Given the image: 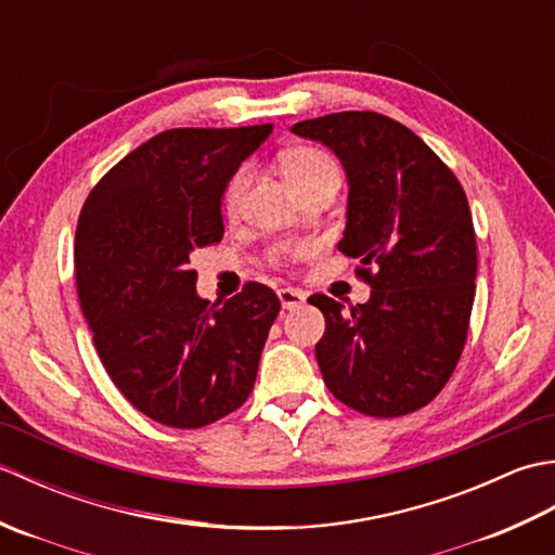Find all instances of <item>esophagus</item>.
Here are the masks:
<instances>
[{"label": "esophagus", "instance_id": "34e87169", "mask_svg": "<svg viewBox=\"0 0 555 555\" xmlns=\"http://www.w3.org/2000/svg\"><path fill=\"white\" fill-rule=\"evenodd\" d=\"M305 298H308V296H305V293L298 291V288H281L279 291V302H281V308H284V310L300 308Z\"/></svg>", "mask_w": 555, "mask_h": 555}]
</instances>
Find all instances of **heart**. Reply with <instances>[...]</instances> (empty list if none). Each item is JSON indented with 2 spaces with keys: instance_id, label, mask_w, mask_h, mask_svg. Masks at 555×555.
Here are the masks:
<instances>
[{
  "instance_id": "1",
  "label": "heart",
  "mask_w": 555,
  "mask_h": 555,
  "mask_svg": "<svg viewBox=\"0 0 555 555\" xmlns=\"http://www.w3.org/2000/svg\"><path fill=\"white\" fill-rule=\"evenodd\" d=\"M284 171H286L288 183H298V181L310 179V176H317L322 171H336V167H334V162L324 155V152L312 150V147H300V150L288 152V155L284 157ZM250 179H253L250 167H243L235 171V176L227 188V195H223V205H227L229 211H238L247 185H250Z\"/></svg>"
}]
</instances>
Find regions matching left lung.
Masks as SVG:
<instances>
[{"label":"left lung","instance_id":"left-lung-1","mask_svg":"<svg viewBox=\"0 0 555 555\" xmlns=\"http://www.w3.org/2000/svg\"><path fill=\"white\" fill-rule=\"evenodd\" d=\"M291 131L344 167L338 250L360 259L372 288L367 302L348 308L322 293L310 298L326 320L314 346L324 384L370 417L408 415L439 396L467 338L477 241L463 185L420 135L384 114H326Z\"/></svg>","mask_w":555,"mask_h":555}]
</instances>
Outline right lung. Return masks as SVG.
Wrapping results in <instances>:
<instances>
[{"label": "right lung", "instance_id": "right-lung-1", "mask_svg": "<svg viewBox=\"0 0 555 555\" xmlns=\"http://www.w3.org/2000/svg\"><path fill=\"white\" fill-rule=\"evenodd\" d=\"M274 131L171 128L92 188L76 229L80 310L128 403L173 429H199L250 396L276 293L247 284L227 302L197 296V247L223 238L221 199Z\"/></svg>", "mask_w": 555, "mask_h": 555}]
</instances>
